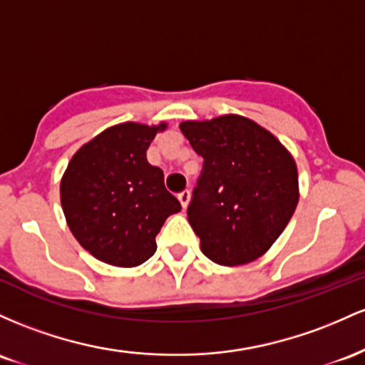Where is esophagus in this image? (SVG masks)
<instances>
[{
	"label": "esophagus",
	"instance_id": "obj_1",
	"mask_svg": "<svg viewBox=\"0 0 365 365\" xmlns=\"http://www.w3.org/2000/svg\"><path fill=\"white\" fill-rule=\"evenodd\" d=\"M178 198H179V202H181V207L186 208L187 203H190V200H191V193L186 190V191H182V193H179Z\"/></svg>",
	"mask_w": 365,
	"mask_h": 365
}]
</instances>
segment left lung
I'll list each match as a JSON object with an SVG mask.
<instances>
[{"mask_svg":"<svg viewBox=\"0 0 365 365\" xmlns=\"http://www.w3.org/2000/svg\"><path fill=\"white\" fill-rule=\"evenodd\" d=\"M179 128L203 157L187 205L202 252L220 265L259 259L297 208L293 157L269 130L240 115L187 120Z\"/></svg>","mask_w":365,"mask_h":365,"instance_id":"1","label":"left lung"}]
</instances>
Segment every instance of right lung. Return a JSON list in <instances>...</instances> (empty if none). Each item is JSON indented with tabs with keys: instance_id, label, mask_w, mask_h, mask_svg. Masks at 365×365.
Returning a JSON list of instances; mask_svg holds the SVG:
<instances>
[{
	"instance_id": "1",
	"label": "right lung",
	"mask_w": 365,
	"mask_h": 365,
	"mask_svg": "<svg viewBox=\"0 0 365 365\" xmlns=\"http://www.w3.org/2000/svg\"><path fill=\"white\" fill-rule=\"evenodd\" d=\"M167 125L134 122L98 134L77 151L61 179V207L81 247L105 264L136 267L157 250L158 232L181 203L146 150Z\"/></svg>"
}]
</instances>
